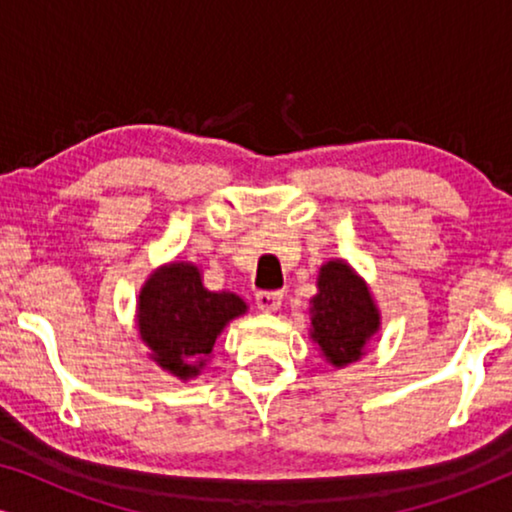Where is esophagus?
<instances>
[{"label":"esophagus","mask_w":512,"mask_h":512,"mask_svg":"<svg viewBox=\"0 0 512 512\" xmlns=\"http://www.w3.org/2000/svg\"><path fill=\"white\" fill-rule=\"evenodd\" d=\"M284 293L282 291H258L256 293V305L263 312H277L282 307Z\"/></svg>","instance_id":"esophagus-1"}]
</instances>
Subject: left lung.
<instances>
[{"label":"left lung","instance_id":"8db88e82","mask_svg":"<svg viewBox=\"0 0 512 512\" xmlns=\"http://www.w3.org/2000/svg\"><path fill=\"white\" fill-rule=\"evenodd\" d=\"M380 328L382 314L366 279L345 258L321 265L310 300V338L321 356L335 368L356 363Z\"/></svg>","mask_w":512,"mask_h":512}]
</instances>
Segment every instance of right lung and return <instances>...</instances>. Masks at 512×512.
<instances>
[{
    "label": "right lung",
    "instance_id": "obj_1",
    "mask_svg": "<svg viewBox=\"0 0 512 512\" xmlns=\"http://www.w3.org/2000/svg\"><path fill=\"white\" fill-rule=\"evenodd\" d=\"M247 310L237 293L209 291L195 263L170 261L146 277L135 324L149 359L186 382L207 368L216 338Z\"/></svg>",
    "mask_w": 512,
    "mask_h": 512
}]
</instances>
